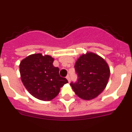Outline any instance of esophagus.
I'll return each instance as SVG.
<instances>
[{
	"instance_id": "obj_1",
	"label": "esophagus",
	"mask_w": 132,
	"mask_h": 132,
	"mask_svg": "<svg viewBox=\"0 0 132 132\" xmlns=\"http://www.w3.org/2000/svg\"><path fill=\"white\" fill-rule=\"evenodd\" d=\"M66 79H67V80H68V82H70V77H69V75H67V76L66 77Z\"/></svg>"
}]
</instances>
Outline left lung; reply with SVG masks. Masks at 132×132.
Here are the masks:
<instances>
[{"instance_id":"1","label":"left lung","mask_w":132,"mask_h":132,"mask_svg":"<svg viewBox=\"0 0 132 132\" xmlns=\"http://www.w3.org/2000/svg\"><path fill=\"white\" fill-rule=\"evenodd\" d=\"M75 68L79 79L75 83L71 82V86L79 98L92 100L105 89L110 71L102 57L90 52L83 53L77 60Z\"/></svg>"}]
</instances>
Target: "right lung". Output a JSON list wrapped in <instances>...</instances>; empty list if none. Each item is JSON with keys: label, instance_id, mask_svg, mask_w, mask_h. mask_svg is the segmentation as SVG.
Instances as JSON below:
<instances>
[{"label": "right lung", "instance_id": "add662e5", "mask_svg": "<svg viewBox=\"0 0 132 132\" xmlns=\"http://www.w3.org/2000/svg\"><path fill=\"white\" fill-rule=\"evenodd\" d=\"M53 61L52 56L35 53L24 58L20 63L23 85L32 96L41 101H52L68 82L65 78L61 77L59 68L53 66Z\"/></svg>", "mask_w": 132, "mask_h": 132}]
</instances>
